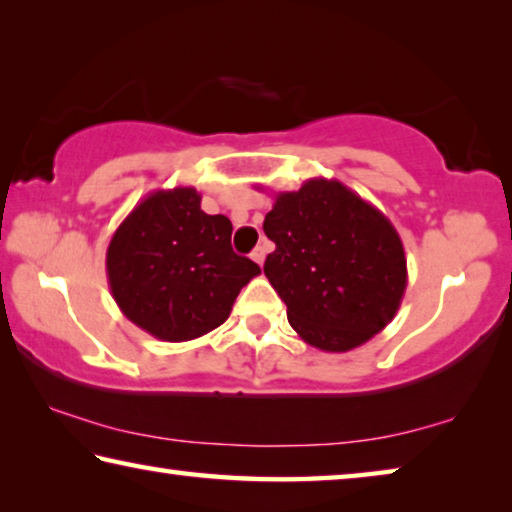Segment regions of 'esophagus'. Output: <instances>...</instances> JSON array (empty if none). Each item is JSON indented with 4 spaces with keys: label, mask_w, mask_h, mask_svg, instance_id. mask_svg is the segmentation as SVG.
<instances>
[{
    "label": "esophagus",
    "mask_w": 512,
    "mask_h": 512,
    "mask_svg": "<svg viewBox=\"0 0 512 512\" xmlns=\"http://www.w3.org/2000/svg\"><path fill=\"white\" fill-rule=\"evenodd\" d=\"M250 257H253V262H257L259 266L264 264V257H266V253H264V248L262 246H257L253 253H250Z\"/></svg>",
    "instance_id": "34e87169"
}]
</instances>
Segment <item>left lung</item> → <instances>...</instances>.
Masks as SVG:
<instances>
[{
    "label": "left lung",
    "instance_id": "1",
    "mask_svg": "<svg viewBox=\"0 0 512 512\" xmlns=\"http://www.w3.org/2000/svg\"><path fill=\"white\" fill-rule=\"evenodd\" d=\"M264 232L275 244L264 273L305 343L348 352L395 318L409 282L402 239L350 187L311 178L275 194Z\"/></svg>",
    "mask_w": 512,
    "mask_h": 512
}]
</instances>
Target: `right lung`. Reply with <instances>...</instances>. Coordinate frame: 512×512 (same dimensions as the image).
I'll return each mask as SVG.
<instances>
[{
	"instance_id": "obj_1",
	"label": "right lung",
	"mask_w": 512,
	"mask_h": 512,
	"mask_svg": "<svg viewBox=\"0 0 512 512\" xmlns=\"http://www.w3.org/2000/svg\"><path fill=\"white\" fill-rule=\"evenodd\" d=\"M232 223L205 214L194 187L155 189L119 223L106 253L108 284L131 323L183 343L225 323L259 266L230 246Z\"/></svg>"
}]
</instances>
